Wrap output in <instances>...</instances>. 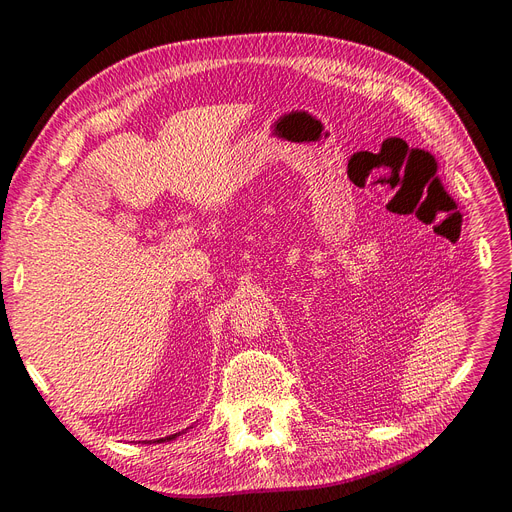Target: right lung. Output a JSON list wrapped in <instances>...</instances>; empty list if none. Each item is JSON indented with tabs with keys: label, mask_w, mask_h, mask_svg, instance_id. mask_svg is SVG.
<instances>
[{
	"label": "right lung",
	"mask_w": 512,
	"mask_h": 512,
	"mask_svg": "<svg viewBox=\"0 0 512 512\" xmlns=\"http://www.w3.org/2000/svg\"><path fill=\"white\" fill-rule=\"evenodd\" d=\"M175 436H178V434H171V436H167V440H171V438H175ZM163 440V438H161Z\"/></svg>",
	"instance_id": "1"
}]
</instances>
